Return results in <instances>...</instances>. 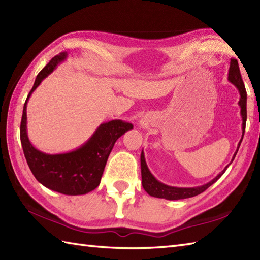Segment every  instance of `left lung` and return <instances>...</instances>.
<instances>
[{
  "label": "left lung",
  "mask_w": 260,
  "mask_h": 260,
  "mask_svg": "<svg viewBox=\"0 0 260 260\" xmlns=\"http://www.w3.org/2000/svg\"><path fill=\"white\" fill-rule=\"evenodd\" d=\"M228 81L231 82L237 89H238L240 93V98L238 105L240 107V115L242 119V136L238 143V146H237V150L234 154L233 159L231 162L225 167L221 172H220L214 179H212L208 183L199 186H193V187H178V186H171L168 184H164L162 182H159L155 176H154L150 169H148L144 152L142 151L141 153V173H142V185L144 187V190L150 194L151 197L155 198H161V199H167V200H181V199H187L196 197L200 194L203 191H206L209 186H211L214 182H217L220 178H221L222 174L225 172V170L228 169L229 165L233 163V161L236 157V154L239 150V146L241 144V141L244 139L245 134V128H246V120H247V92L246 88L244 85V81H242L241 75H240V69L238 61L236 59L230 60V67H229V73H228Z\"/></svg>",
  "instance_id": "obj_1"
}]
</instances>
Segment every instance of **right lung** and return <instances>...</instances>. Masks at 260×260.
Segmentation results:
<instances>
[{
    "mask_svg": "<svg viewBox=\"0 0 260 260\" xmlns=\"http://www.w3.org/2000/svg\"><path fill=\"white\" fill-rule=\"evenodd\" d=\"M67 57V52L57 54L38 74L23 106L20 139L27 165L38 182L66 196H82L95 190L101 183L105 165L114 144L127 131L133 129V124L121 119L102 123L84 144L70 152L49 154L33 146L27 136V102L33 91Z\"/></svg>",
    "mask_w": 260,
    "mask_h": 260,
    "instance_id": "obj_1",
    "label": "right lung"
}]
</instances>
